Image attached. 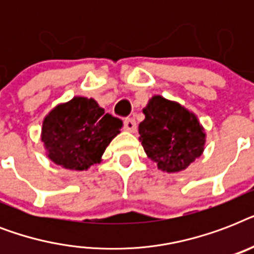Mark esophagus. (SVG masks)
Listing matches in <instances>:
<instances>
[{"label": "esophagus", "mask_w": 254, "mask_h": 254, "mask_svg": "<svg viewBox=\"0 0 254 254\" xmlns=\"http://www.w3.org/2000/svg\"><path fill=\"white\" fill-rule=\"evenodd\" d=\"M124 129L127 131L137 130V123H135V120L131 119V117H127V119L124 120Z\"/></svg>", "instance_id": "esophagus-1"}]
</instances>
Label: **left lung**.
Listing matches in <instances>:
<instances>
[{
  "instance_id": "1",
  "label": "left lung",
  "mask_w": 254,
  "mask_h": 254,
  "mask_svg": "<svg viewBox=\"0 0 254 254\" xmlns=\"http://www.w3.org/2000/svg\"><path fill=\"white\" fill-rule=\"evenodd\" d=\"M138 133L143 150L167 173L182 171L200 157L205 134L196 116L178 103L154 96L143 109Z\"/></svg>"
}]
</instances>
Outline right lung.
Returning <instances> with one entry per match:
<instances>
[{
	"label": "right lung",
	"instance_id": "right-lung-1",
	"mask_svg": "<svg viewBox=\"0 0 254 254\" xmlns=\"http://www.w3.org/2000/svg\"><path fill=\"white\" fill-rule=\"evenodd\" d=\"M123 121L105 113L93 99L73 97L50 112L42 127V141L50 159L71 170H87L100 162Z\"/></svg>",
	"mask_w": 254,
	"mask_h": 254
}]
</instances>
